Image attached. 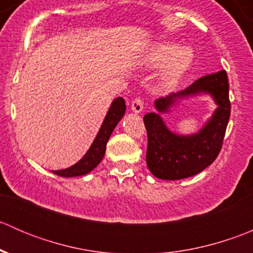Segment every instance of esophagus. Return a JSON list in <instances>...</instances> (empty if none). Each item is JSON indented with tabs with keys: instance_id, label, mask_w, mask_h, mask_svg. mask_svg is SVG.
<instances>
[{
	"instance_id": "obj_1",
	"label": "esophagus",
	"mask_w": 253,
	"mask_h": 253,
	"mask_svg": "<svg viewBox=\"0 0 253 253\" xmlns=\"http://www.w3.org/2000/svg\"><path fill=\"white\" fill-rule=\"evenodd\" d=\"M131 106H132V110L137 112V114H139V112L143 110V100L141 96H136V98L133 99V101H132Z\"/></svg>"
}]
</instances>
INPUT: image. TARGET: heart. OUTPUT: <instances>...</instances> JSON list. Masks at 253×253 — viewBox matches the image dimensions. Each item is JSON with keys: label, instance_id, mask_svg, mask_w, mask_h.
<instances>
[{"label": "heart", "instance_id": "heart-1", "mask_svg": "<svg viewBox=\"0 0 253 253\" xmlns=\"http://www.w3.org/2000/svg\"><path fill=\"white\" fill-rule=\"evenodd\" d=\"M193 61V53L190 48H180L174 42H163L148 51L143 65L148 68L164 67L162 82L164 86L170 88L180 82Z\"/></svg>", "mask_w": 253, "mask_h": 253}]
</instances>
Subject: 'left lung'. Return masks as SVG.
<instances>
[{
  "label": "left lung",
  "mask_w": 253,
  "mask_h": 253,
  "mask_svg": "<svg viewBox=\"0 0 253 253\" xmlns=\"http://www.w3.org/2000/svg\"><path fill=\"white\" fill-rule=\"evenodd\" d=\"M198 93L211 94L218 109L206 126L193 136H177L170 132L158 112L143 117L148 136L145 160L155 177L163 180L190 177L209 167L220 153L231 110L225 70L203 76L185 90L158 99L155 108L159 112H167L177 99Z\"/></svg>",
  "instance_id": "left-lung-1"
}]
</instances>
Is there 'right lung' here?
<instances>
[{"mask_svg":"<svg viewBox=\"0 0 253 253\" xmlns=\"http://www.w3.org/2000/svg\"><path fill=\"white\" fill-rule=\"evenodd\" d=\"M125 110H126V104H125L124 99H115L112 101L110 109H109V112L106 115L105 120H104L103 125H101L100 129H99L98 136L94 139L93 144L89 148L88 153L84 155L83 159H81L77 164H75L71 168H67V169L52 171L53 174L61 176V177H73V176L88 174L94 168L98 167V164L101 162L104 154H105L106 143L110 138L116 125L119 124V121L125 115Z\"/></svg>","mask_w":253,"mask_h":253,"instance_id":"1","label":"right lung"}]
</instances>
